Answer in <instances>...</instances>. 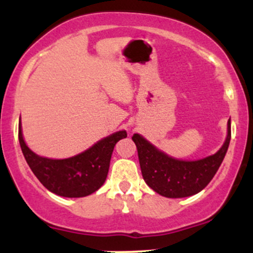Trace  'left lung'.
<instances>
[{
    "label": "left lung",
    "mask_w": 253,
    "mask_h": 253,
    "mask_svg": "<svg viewBox=\"0 0 253 253\" xmlns=\"http://www.w3.org/2000/svg\"><path fill=\"white\" fill-rule=\"evenodd\" d=\"M136 145L144 181L151 189L164 197L181 199L193 196L205 189L221 165L231 141V119L227 123L225 143L214 155L183 161L159 150L141 134L132 136Z\"/></svg>",
    "instance_id": "1"
}]
</instances>
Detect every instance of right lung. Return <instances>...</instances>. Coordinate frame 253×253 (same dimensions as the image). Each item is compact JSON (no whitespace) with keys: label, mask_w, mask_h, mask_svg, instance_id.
Wrapping results in <instances>:
<instances>
[{"label":"right lung","mask_w":253,"mask_h":253,"mask_svg":"<svg viewBox=\"0 0 253 253\" xmlns=\"http://www.w3.org/2000/svg\"><path fill=\"white\" fill-rule=\"evenodd\" d=\"M126 136V130H118L76 156L53 159L37 155L27 146L21 119L19 124L20 146L31 170L46 189L63 197H84L100 189L108 175L115 144Z\"/></svg>","instance_id":"obj_1"}]
</instances>
